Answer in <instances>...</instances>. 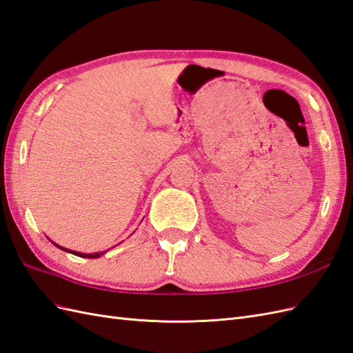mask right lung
Returning a JSON list of instances; mask_svg holds the SVG:
<instances>
[{
    "label": "right lung",
    "mask_w": 353,
    "mask_h": 353,
    "mask_svg": "<svg viewBox=\"0 0 353 353\" xmlns=\"http://www.w3.org/2000/svg\"><path fill=\"white\" fill-rule=\"evenodd\" d=\"M53 245H55V243H53ZM55 246H58V245H55ZM58 248H59V249H62V250H65V252H70V254H73V255L82 256V258H98V256H101L103 254H105V252H101V254H80V252L68 250V249H65V248H61V246H58Z\"/></svg>",
    "instance_id": "add662e5"
}]
</instances>
